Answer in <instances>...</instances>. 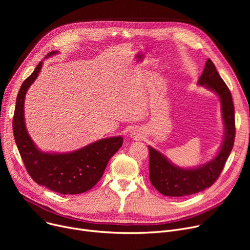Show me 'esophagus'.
I'll return each mask as SVG.
<instances>
[{
    "label": "esophagus",
    "instance_id": "1",
    "mask_svg": "<svg viewBox=\"0 0 250 250\" xmlns=\"http://www.w3.org/2000/svg\"><path fill=\"white\" fill-rule=\"evenodd\" d=\"M129 136H130V138L134 139V140H141L143 138V133L141 132L139 128H135V129L132 130V132H130Z\"/></svg>",
    "mask_w": 250,
    "mask_h": 250
}]
</instances>
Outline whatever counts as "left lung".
Returning a JSON list of instances; mask_svg holds the SVG:
<instances>
[{"label": "left lung", "mask_w": 250, "mask_h": 250, "mask_svg": "<svg viewBox=\"0 0 250 250\" xmlns=\"http://www.w3.org/2000/svg\"><path fill=\"white\" fill-rule=\"evenodd\" d=\"M198 84L216 93L221 102L224 139L214 158L206 164L181 168L159 151L149 148V171L152 186L167 196H185L208 188L218 179L232 151L235 140L234 105L231 92L222 80L214 62L208 59Z\"/></svg>", "instance_id": "1"}]
</instances>
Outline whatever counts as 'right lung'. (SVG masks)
<instances>
[{
    "label": "right lung",
    "mask_w": 250,
    "mask_h": 250,
    "mask_svg": "<svg viewBox=\"0 0 250 250\" xmlns=\"http://www.w3.org/2000/svg\"><path fill=\"white\" fill-rule=\"evenodd\" d=\"M50 51L46 58L57 55ZM42 62L23 82L17 95L13 117V133L21 158L32 179L62 194L82 193L99 181L111 157L123 146V137L101 139L70 153H46L39 150L26 129L24 100L29 87L42 68Z\"/></svg>",
    "instance_id": "right-lung-1"
}]
</instances>
